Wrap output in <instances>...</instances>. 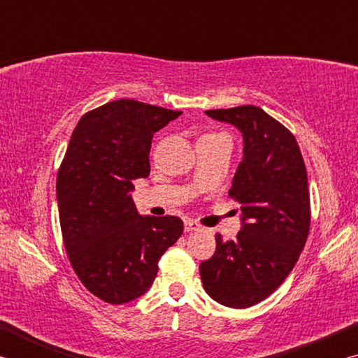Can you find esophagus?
I'll use <instances>...</instances> for the list:
<instances>
[{"instance_id": "34e87169", "label": "esophagus", "mask_w": 358, "mask_h": 358, "mask_svg": "<svg viewBox=\"0 0 358 358\" xmlns=\"http://www.w3.org/2000/svg\"><path fill=\"white\" fill-rule=\"evenodd\" d=\"M199 229H201V226H199L196 221H192V220H186L185 221V230H186V232H192V230H199Z\"/></svg>"}]
</instances>
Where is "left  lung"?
Instances as JSON below:
<instances>
[{
  "instance_id": "8db88e82",
  "label": "left lung",
  "mask_w": 358,
  "mask_h": 358,
  "mask_svg": "<svg viewBox=\"0 0 358 358\" xmlns=\"http://www.w3.org/2000/svg\"><path fill=\"white\" fill-rule=\"evenodd\" d=\"M243 137V159L229 196L240 203L241 230L201 264L203 289L229 308H250L281 286L310 232L306 167L292 132L256 106L205 112Z\"/></svg>"
}]
</instances>
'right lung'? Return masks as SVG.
<instances>
[{"instance_id":"obj_1","label":"right lung","mask_w":358,"mask_h":358,"mask_svg":"<svg viewBox=\"0 0 358 358\" xmlns=\"http://www.w3.org/2000/svg\"><path fill=\"white\" fill-rule=\"evenodd\" d=\"M181 112L134 99L85 113L58 171L57 199L64 248L90 292L112 305L138 299L157 275V260L183 234L177 216H142L132 180L150 175L155 132Z\"/></svg>"}]
</instances>
